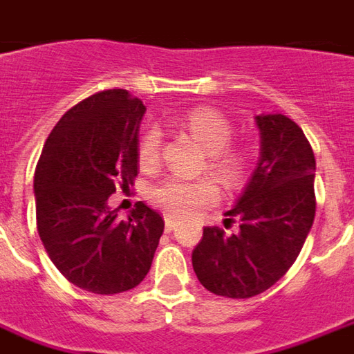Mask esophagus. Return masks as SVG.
Here are the masks:
<instances>
[{
	"label": "esophagus",
	"mask_w": 354,
	"mask_h": 354,
	"mask_svg": "<svg viewBox=\"0 0 354 354\" xmlns=\"http://www.w3.org/2000/svg\"><path fill=\"white\" fill-rule=\"evenodd\" d=\"M165 228H167V232H172V230L176 228V220L167 216V218H165Z\"/></svg>",
	"instance_id": "34e87169"
}]
</instances>
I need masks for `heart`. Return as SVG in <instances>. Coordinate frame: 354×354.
Segmentation results:
<instances>
[{
	"instance_id": "1",
	"label": "heart",
	"mask_w": 354,
	"mask_h": 354,
	"mask_svg": "<svg viewBox=\"0 0 354 354\" xmlns=\"http://www.w3.org/2000/svg\"><path fill=\"white\" fill-rule=\"evenodd\" d=\"M180 126L195 142L209 153L207 167L212 176L226 189H236L247 172L245 153L230 147L234 138V128L230 120L218 111L212 109H194L182 117ZM162 136L157 128H147L138 140V160L145 170L155 169L160 160ZM218 199V187L211 178H184L170 176L160 180L149 189V201L170 218L194 216L205 207Z\"/></svg>"
}]
</instances>
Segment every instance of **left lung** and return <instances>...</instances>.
Listing matches in <instances>:
<instances>
[{
	"label": "left lung",
	"instance_id": "left-lung-1",
	"mask_svg": "<svg viewBox=\"0 0 354 354\" xmlns=\"http://www.w3.org/2000/svg\"><path fill=\"white\" fill-rule=\"evenodd\" d=\"M261 157L226 224L236 234L203 228L192 253L197 280L214 295L249 299L291 268L313 228L316 160L310 143L286 115H259Z\"/></svg>",
	"mask_w": 354,
	"mask_h": 354
}]
</instances>
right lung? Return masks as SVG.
Here are the masks:
<instances>
[{
	"label": "right lung",
	"mask_w": 354,
	"mask_h": 354,
	"mask_svg": "<svg viewBox=\"0 0 354 354\" xmlns=\"http://www.w3.org/2000/svg\"><path fill=\"white\" fill-rule=\"evenodd\" d=\"M143 113L145 105L126 90L97 91L61 117L36 165L39 239L66 280L97 295L142 283L165 230L162 216L143 201L128 220L107 205L138 176Z\"/></svg>",
	"instance_id": "obj_1"
}]
</instances>
